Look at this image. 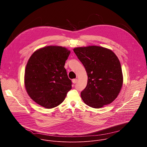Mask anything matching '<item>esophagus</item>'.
Returning a JSON list of instances; mask_svg holds the SVG:
<instances>
[{
	"mask_svg": "<svg viewBox=\"0 0 147 147\" xmlns=\"http://www.w3.org/2000/svg\"><path fill=\"white\" fill-rule=\"evenodd\" d=\"M72 82H73V83H74V84L76 83V82H77V79H73V80H72Z\"/></svg>",
	"mask_w": 147,
	"mask_h": 147,
	"instance_id": "obj_1",
	"label": "esophagus"
}]
</instances>
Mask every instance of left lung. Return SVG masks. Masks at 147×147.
Returning a JSON list of instances; mask_svg holds the SVG:
<instances>
[{
	"label": "left lung",
	"mask_w": 147,
	"mask_h": 147,
	"mask_svg": "<svg viewBox=\"0 0 147 147\" xmlns=\"http://www.w3.org/2000/svg\"><path fill=\"white\" fill-rule=\"evenodd\" d=\"M84 66L88 81L81 97L86 105L100 108L112 103L118 96L123 84L120 61L111 49L88 46L73 49Z\"/></svg>",
	"instance_id": "left-lung-1"
}]
</instances>
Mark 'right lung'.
<instances>
[{"mask_svg":"<svg viewBox=\"0 0 147 147\" xmlns=\"http://www.w3.org/2000/svg\"><path fill=\"white\" fill-rule=\"evenodd\" d=\"M70 53L65 47L50 45L36 50L29 58L24 86L29 96L47 109L63 102L71 89L64 66Z\"/></svg>","mask_w":147,"mask_h":147,"instance_id":"obj_1","label":"right lung"}]
</instances>
